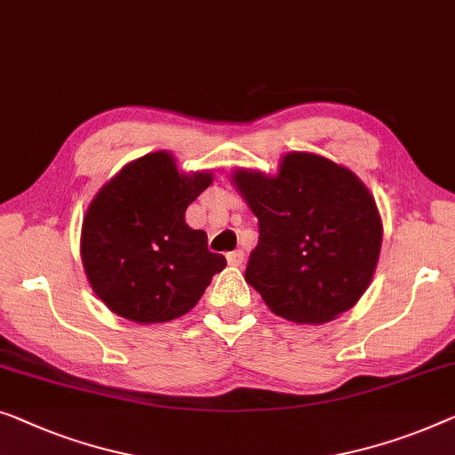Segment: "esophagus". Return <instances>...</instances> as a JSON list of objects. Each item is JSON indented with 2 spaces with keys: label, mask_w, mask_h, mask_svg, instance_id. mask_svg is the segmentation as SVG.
Returning <instances> with one entry per match:
<instances>
[{
  "label": "esophagus",
  "mask_w": 455,
  "mask_h": 455,
  "mask_svg": "<svg viewBox=\"0 0 455 455\" xmlns=\"http://www.w3.org/2000/svg\"><path fill=\"white\" fill-rule=\"evenodd\" d=\"M228 262L232 267H242V262H243V252H242V250H234V252H228Z\"/></svg>",
  "instance_id": "esophagus-1"
}]
</instances>
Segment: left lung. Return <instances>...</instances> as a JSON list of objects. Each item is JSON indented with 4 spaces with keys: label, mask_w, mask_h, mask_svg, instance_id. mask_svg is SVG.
<instances>
[{
    "label": "left lung",
    "mask_w": 455,
    "mask_h": 455,
    "mask_svg": "<svg viewBox=\"0 0 455 455\" xmlns=\"http://www.w3.org/2000/svg\"><path fill=\"white\" fill-rule=\"evenodd\" d=\"M232 184L259 217L246 283L273 314L324 324L367 291L384 226L353 170L309 151H289L276 174L238 168Z\"/></svg>",
    "instance_id": "1"
}]
</instances>
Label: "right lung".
Returning a JSON list of instances; mask_svg holds the SVG:
<instances>
[{
    "instance_id": "right-lung-1",
    "label": "right lung",
    "mask_w": 455,
    "mask_h": 455,
    "mask_svg": "<svg viewBox=\"0 0 455 455\" xmlns=\"http://www.w3.org/2000/svg\"><path fill=\"white\" fill-rule=\"evenodd\" d=\"M213 182L212 170L182 172L170 151L124 164L84 215L80 254L90 287L110 312L137 324L190 312L226 256L184 212Z\"/></svg>"
}]
</instances>
